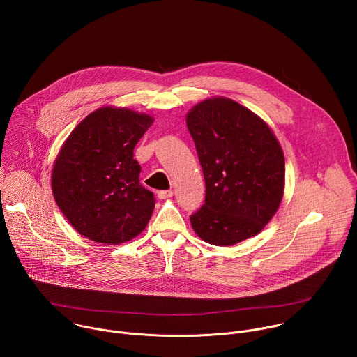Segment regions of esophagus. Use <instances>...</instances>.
Listing matches in <instances>:
<instances>
[{
  "instance_id": "34e87169",
  "label": "esophagus",
  "mask_w": 357,
  "mask_h": 357,
  "mask_svg": "<svg viewBox=\"0 0 357 357\" xmlns=\"http://www.w3.org/2000/svg\"><path fill=\"white\" fill-rule=\"evenodd\" d=\"M174 195V192L169 189V190H160L158 192V197L160 199H168V197H171Z\"/></svg>"
}]
</instances>
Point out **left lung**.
<instances>
[{
  "label": "left lung",
  "instance_id": "1",
  "mask_svg": "<svg viewBox=\"0 0 357 357\" xmlns=\"http://www.w3.org/2000/svg\"><path fill=\"white\" fill-rule=\"evenodd\" d=\"M186 126L206 185L205 205L190 216L195 233L213 245H234L256 236L284 196L285 160L273 130L223 96L193 106Z\"/></svg>",
  "mask_w": 357,
  "mask_h": 357
}]
</instances>
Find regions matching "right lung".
<instances>
[{"mask_svg":"<svg viewBox=\"0 0 357 357\" xmlns=\"http://www.w3.org/2000/svg\"><path fill=\"white\" fill-rule=\"evenodd\" d=\"M152 123L149 114L105 106L63 142L50 185L56 205L83 237L116 245L146 227L155 199L139 183L132 151Z\"/></svg>","mask_w":357,"mask_h":357,"instance_id":"right-lung-1","label":"right lung"}]
</instances>
